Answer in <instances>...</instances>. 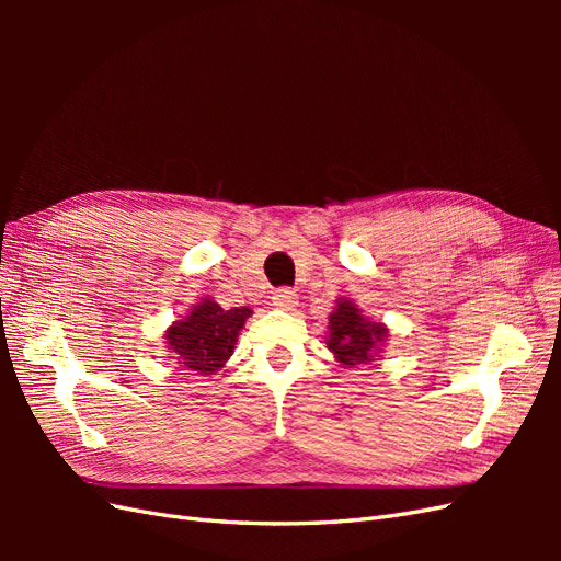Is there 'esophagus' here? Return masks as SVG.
<instances>
[{
	"mask_svg": "<svg viewBox=\"0 0 561 561\" xmlns=\"http://www.w3.org/2000/svg\"><path fill=\"white\" fill-rule=\"evenodd\" d=\"M297 293L287 290V287H283V290H276L274 297H271V301H274V307L278 309H285V311H293L297 307Z\"/></svg>",
	"mask_w": 561,
	"mask_h": 561,
	"instance_id": "1",
	"label": "esophagus"
}]
</instances>
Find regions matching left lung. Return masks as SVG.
I'll return each instance as SVG.
<instances>
[{"label": "left lung", "instance_id": "8db88e82", "mask_svg": "<svg viewBox=\"0 0 561 561\" xmlns=\"http://www.w3.org/2000/svg\"><path fill=\"white\" fill-rule=\"evenodd\" d=\"M390 336L383 322L369 320L358 309V304L348 297H339L336 307L330 313V325L325 344L332 351L336 363L346 367L369 365L381 358V348Z\"/></svg>", "mask_w": 561, "mask_h": 561}]
</instances>
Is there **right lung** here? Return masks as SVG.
Returning <instances> with one entry per match:
<instances>
[{"label":"right lung","instance_id":"right-lung-1","mask_svg":"<svg viewBox=\"0 0 561 561\" xmlns=\"http://www.w3.org/2000/svg\"><path fill=\"white\" fill-rule=\"evenodd\" d=\"M250 316L248 307L227 311L213 297H201L184 318L165 330L168 351L186 375L210 377L231 358L236 339Z\"/></svg>","mask_w":561,"mask_h":561}]
</instances>
